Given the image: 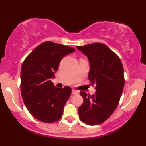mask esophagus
<instances>
[{"mask_svg":"<svg viewBox=\"0 0 146 146\" xmlns=\"http://www.w3.org/2000/svg\"><path fill=\"white\" fill-rule=\"evenodd\" d=\"M78 93H79V92L78 91V90H76L75 89L72 90V94H73V95H78Z\"/></svg>","mask_w":146,"mask_h":146,"instance_id":"34e87169","label":"esophagus"}]
</instances>
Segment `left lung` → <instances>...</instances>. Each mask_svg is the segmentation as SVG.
<instances>
[{"label": "left lung", "mask_w": 146, "mask_h": 146, "mask_svg": "<svg viewBox=\"0 0 146 146\" xmlns=\"http://www.w3.org/2000/svg\"><path fill=\"white\" fill-rule=\"evenodd\" d=\"M77 48L87 56L90 64L88 79L95 85V93L87 95L81 91L83 104L79 107V117L84 123L100 124L118 106L123 86V68L119 58L102 43H93Z\"/></svg>", "instance_id": "1"}]
</instances>
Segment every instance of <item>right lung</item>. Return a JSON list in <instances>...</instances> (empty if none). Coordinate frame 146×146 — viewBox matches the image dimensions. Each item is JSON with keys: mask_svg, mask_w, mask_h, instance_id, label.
<instances>
[{"mask_svg": "<svg viewBox=\"0 0 146 146\" xmlns=\"http://www.w3.org/2000/svg\"><path fill=\"white\" fill-rule=\"evenodd\" d=\"M74 48L53 42L37 46L23 62L21 72V95L25 106L33 117L45 123L61 118L71 94V88H58L51 82L60 61Z\"/></svg>", "mask_w": 146, "mask_h": 146, "instance_id": "obj_1", "label": "right lung"}]
</instances>
